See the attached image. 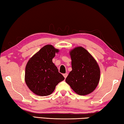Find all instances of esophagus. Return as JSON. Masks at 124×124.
Here are the masks:
<instances>
[{"label": "esophagus", "instance_id": "esophagus-1", "mask_svg": "<svg viewBox=\"0 0 124 124\" xmlns=\"http://www.w3.org/2000/svg\"><path fill=\"white\" fill-rule=\"evenodd\" d=\"M63 76H64V78H65V79H66V77H67V76H68V74H67V73L64 74H63Z\"/></svg>", "mask_w": 124, "mask_h": 124}]
</instances>
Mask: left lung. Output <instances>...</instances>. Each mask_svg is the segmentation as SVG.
<instances>
[{
	"label": "left lung",
	"instance_id": "1",
	"mask_svg": "<svg viewBox=\"0 0 124 124\" xmlns=\"http://www.w3.org/2000/svg\"><path fill=\"white\" fill-rule=\"evenodd\" d=\"M72 70L65 81L71 89L80 95H86L94 91L100 80V68L96 60L83 47L74 48L70 53Z\"/></svg>",
	"mask_w": 124,
	"mask_h": 124
}]
</instances>
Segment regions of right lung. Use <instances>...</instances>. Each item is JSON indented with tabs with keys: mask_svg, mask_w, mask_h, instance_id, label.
Returning a JSON list of instances; mask_svg holds the SVG:
<instances>
[{
	"mask_svg": "<svg viewBox=\"0 0 124 124\" xmlns=\"http://www.w3.org/2000/svg\"><path fill=\"white\" fill-rule=\"evenodd\" d=\"M58 52V49L51 45H46L28 61L25 80L30 90L35 94L42 96L50 95L58 83L64 80L52 62Z\"/></svg>",
	"mask_w": 124,
	"mask_h": 124,
	"instance_id": "add662e5",
	"label": "right lung"
}]
</instances>
